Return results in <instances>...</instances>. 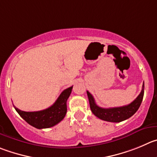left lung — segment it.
Segmentation results:
<instances>
[{"label": "left lung", "mask_w": 157, "mask_h": 157, "mask_svg": "<svg viewBox=\"0 0 157 157\" xmlns=\"http://www.w3.org/2000/svg\"><path fill=\"white\" fill-rule=\"evenodd\" d=\"M87 94L90 103V110L95 116L104 121H111V122H121L132 116L140 108L144 95V83L139 96L129 105L122 107L110 108H101L95 103L94 98L91 94L89 91H87Z\"/></svg>", "instance_id": "8db88e82"}]
</instances>
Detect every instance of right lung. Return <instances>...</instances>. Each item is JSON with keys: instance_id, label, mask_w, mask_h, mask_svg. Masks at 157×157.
Returning a JSON list of instances; mask_svg holds the SVG:
<instances>
[{"instance_id": "right-lung-1", "label": "right lung", "mask_w": 157, "mask_h": 157, "mask_svg": "<svg viewBox=\"0 0 157 157\" xmlns=\"http://www.w3.org/2000/svg\"><path fill=\"white\" fill-rule=\"evenodd\" d=\"M73 86L64 90L55 103L42 111L24 112L14 107L19 115L32 126L36 128H47L60 122L67 114V101L71 94Z\"/></svg>"}]
</instances>
